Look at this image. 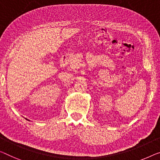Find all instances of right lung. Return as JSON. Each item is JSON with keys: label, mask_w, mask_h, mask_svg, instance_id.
I'll return each mask as SVG.
<instances>
[{"label": "right lung", "mask_w": 160, "mask_h": 160, "mask_svg": "<svg viewBox=\"0 0 160 160\" xmlns=\"http://www.w3.org/2000/svg\"><path fill=\"white\" fill-rule=\"evenodd\" d=\"M26 119H27V120H28V119H27V118H26ZM28 121H30V120H28Z\"/></svg>", "instance_id": "obj_1"}]
</instances>
